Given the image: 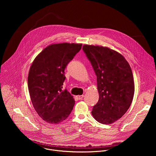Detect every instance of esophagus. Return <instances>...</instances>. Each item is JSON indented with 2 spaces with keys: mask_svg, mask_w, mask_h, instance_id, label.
<instances>
[{
  "mask_svg": "<svg viewBox=\"0 0 156 156\" xmlns=\"http://www.w3.org/2000/svg\"><path fill=\"white\" fill-rule=\"evenodd\" d=\"M76 97H77V98L79 100H81V99H82V98H83L84 95H77Z\"/></svg>",
  "mask_w": 156,
  "mask_h": 156,
  "instance_id": "obj_1",
  "label": "esophagus"
}]
</instances>
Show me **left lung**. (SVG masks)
<instances>
[{
	"label": "left lung",
	"instance_id": "obj_1",
	"mask_svg": "<svg viewBox=\"0 0 156 156\" xmlns=\"http://www.w3.org/2000/svg\"><path fill=\"white\" fill-rule=\"evenodd\" d=\"M83 50L97 76L99 100L92 115L98 122L111 124L126 113L133 101L131 67L121 54L108 47L85 44Z\"/></svg>",
	"mask_w": 156,
	"mask_h": 156
}]
</instances>
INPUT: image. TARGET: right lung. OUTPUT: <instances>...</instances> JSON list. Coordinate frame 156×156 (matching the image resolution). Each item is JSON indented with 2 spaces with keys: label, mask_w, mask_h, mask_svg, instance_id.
<instances>
[{
  "label": "right lung",
  "mask_w": 156,
  "mask_h": 156,
  "mask_svg": "<svg viewBox=\"0 0 156 156\" xmlns=\"http://www.w3.org/2000/svg\"><path fill=\"white\" fill-rule=\"evenodd\" d=\"M82 45L67 43L49 45L30 67L27 83L32 103L38 115L49 124L64 121L73 109V95L67 89L62 90L64 69Z\"/></svg>",
  "instance_id": "add662e5"
}]
</instances>
